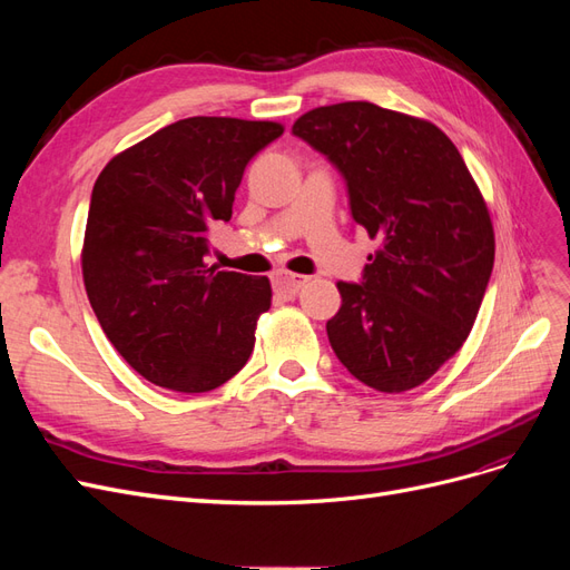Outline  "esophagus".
Listing matches in <instances>:
<instances>
[{
    "mask_svg": "<svg viewBox=\"0 0 570 570\" xmlns=\"http://www.w3.org/2000/svg\"><path fill=\"white\" fill-rule=\"evenodd\" d=\"M306 283H308L306 275H295V273H287V271H275L273 273V289L283 297H295Z\"/></svg>",
    "mask_w": 570,
    "mask_h": 570,
    "instance_id": "1",
    "label": "esophagus"
}]
</instances>
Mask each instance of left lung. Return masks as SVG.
<instances>
[{"instance_id":"8db88e82","label":"left lung","mask_w":570,"mask_h":570,"mask_svg":"<svg viewBox=\"0 0 570 570\" xmlns=\"http://www.w3.org/2000/svg\"><path fill=\"white\" fill-rule=\"evenodd\" d=\"M292 132L340 170L352 218L381 243L361 283H337L331 347L373 390L419 387L461 350L485 297L494 266L488 204L430 120L342 101L306 111Z\"/></svg>"}]
</instances>
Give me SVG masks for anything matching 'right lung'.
I'll list each match as a JSON object with an SVG mask.
<instances>
[{"mask_svg": "<svg viewBox=\"0 0 570 570\" xmlns=\"http://www.w3.org/2000/svg\"><path fill=\"white\" fill-rule=\"evenodd\" d=\"M281 135L273 120L193 116L99 174L82 281L101 331L149 383L209 392L247 364L271 283L206 264L209 230L230 220L247 164Z\"/></svg>", "mask_w": 570, "mask_h": 570, "instance_id": "obj_1", "label": "right lung"}]
</instances>
